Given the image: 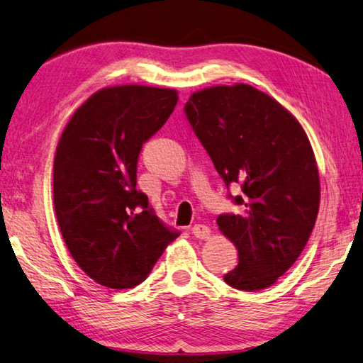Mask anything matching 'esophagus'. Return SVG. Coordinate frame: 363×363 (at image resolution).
<instances>
[{
    "instance_id": "1",
    "label": "esophagus",
    "mask_w": 363,
    "mask_h": 363,
    "mask_svg": "<svg viewBox=\"0 0 363 363\" xmlns=\"http://www.w3.org/2000/svg\"><path fill=\"white\" fill-rule=\"evenodd\" d=\"M192 233H194L196 238H201V240H203V238L210 237L211 230H210V227L205 225V224H195L192 227Z\"/></svg>"
}]
</instances>
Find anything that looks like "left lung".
Here are the masks:
<instances>
[{"mask_svg": "<svg viewBox=\"0 0 363 363\" xmlns=\"http://www.w3.org/2000/svg\"><path fill=\"white\" fill-rule=\"evenodd\" d=\"M187 120L225 186L240 184L242 214H220L219 230L238 250L224 281L256 291L279 280L303 253L314 229L320 179L307 134L272 97L237 83L196 91Z\"/></svg>", "mask_w": 363, "mask_h": 363, "instance_id": "left-lung-1", "label": "left lung"}]
</instances>
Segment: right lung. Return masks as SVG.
I'll return each instance as SVG.
<instances>
[{
	"instance_id": "obj_1",
	"label": "right lung",
	"mask_w": 363,
	"mask_h": 363,
	"mask_svg": "<svg viewBox=\"0 0 363 363\" xmlns=\"http://www.w3.org/2000/svg\"><path fill=\"white\" fill-rule=\"evenodd\" d=\"M177 91L110 86L79 106L54 157V210L75 262L99 285L133 288L179 237L136 189L143 144L162 128Z\"/></svg>"
}]
</instances>
